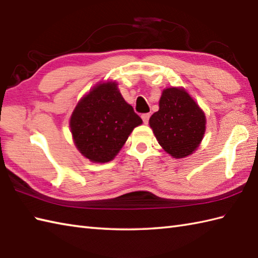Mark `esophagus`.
Returning <instances> with one entry per match:
<instances>
[{
	"label": "esophagus",
	"instance_id": "obj_1",
	"mask_svg": "<svg viewBox=\"0 0 258 258\" xmlns=\"http://www.w3.org/2000/svg\"><path fill=\"white\" fill-rule=\"evenodd\" d=\"M141 118H142V120H144V123L145 124H148V122H149V118H150V113H144L141 116Z\"/></svg>",
	"mask_w": 258,
	"mask_h": 258
}]
</instances>
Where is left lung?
<instances>
[{"label": "left lung", "instance_id": "left-lung-1", "mask_svg": "<svg viewBox=\"0 0 258 258\" xmlns=\"http://www.w3.org/2000/svg\"><path fill=\"white\" fill-rule=\"evenodd\" d=\"M159 107L149 120L159 145L173 158L187 157L202 141L204 112L185 90L173 87L163 90Z\"/></svg>", "mask_w": 258, "mask_h": 258}]
</instances>
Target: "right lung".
<instances>
[{
	"mask_svg": "<svg viewBox=\"0 0 258 258\" xmlns=\"http://www.w3.org/2000/svg\"><path fill=\"white\" fill-rule=\"evenodd\" d=\"M142 123L122 98L116 83L99 84L78 102L71 118L75 145L93 162H108L122 148L131 131Z\"/></svg>",
	"mask_w": 258,
	"mask_h": 258,
	"instance_id": "right-lung-1",
	"label": "right lung"
}]
</instances>
